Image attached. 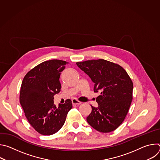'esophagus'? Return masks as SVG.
Returning <instances> with one entry per match:
<instances>
[{
  "mask_svg": "<svg viewBox=\"0 0 160 160\" xmlns=\"http://www.w3.org/2000/svg\"><path fill=\"white\" fill-rule=\"evenodd\" d=\"M72 104L73 105H79V104H82V102L80 101H78L77 99H72Z\"/></svg>",
  "mask_w": 160,
  "mask_h": 160,
  "instance_id": "esophagus-1",
  "label": "esophagus"
}]
</instances>
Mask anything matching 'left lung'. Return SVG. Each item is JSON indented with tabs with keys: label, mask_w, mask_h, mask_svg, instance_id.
<instances>
[{
	"label": "left lung",
	"mask_w": 160,
	"mask_h": 160,
	"mask_svg": "<svg viewBox=\"0 0 160 160\" xmlns=\"http://www.w3.org/2000/svg\"><path fill=\"white\" fill-rule=\"evenodd\" d=\"M77 65L94 83V92H101L96 98L98 107L91 106L87 122L101 132L116 130L125 120L132 102L131 78L121 66L102 59L77 62Z\"/></svg>",
	"instance_id": "8db88e82"
}]
</instances>
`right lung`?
Returning <instances> with one entry per match:
<instances>
[{"instance_id": "right-lung-1", "label": "right lung", "mask_w": 160, "mask_h": 160, "mask_svg": "<svg viewBox=\"0 0 160 160\" xmlns=\"http://www.w3.org/2000/svg\"><path fill=\"white\" fill-rule=\"evenodd\" d=\"M68 62L58 59L44 61L29 71L22 80L19 102L33 128L43 135H52L63 126L72 108L70 99L57 108L54 96L61 91V72Z\"/></svg>"}]
</instances>
